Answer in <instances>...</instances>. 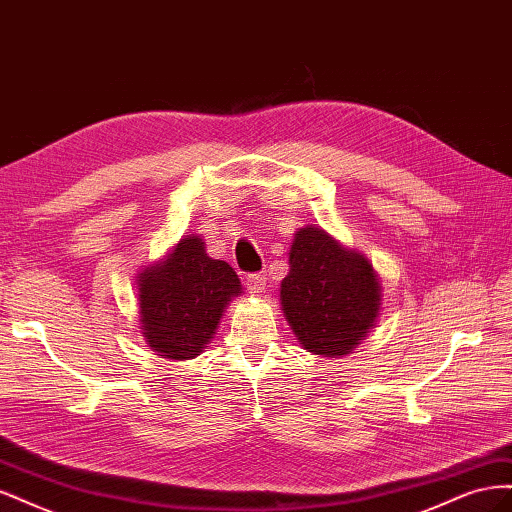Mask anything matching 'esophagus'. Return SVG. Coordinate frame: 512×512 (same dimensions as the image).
<instances>
[{"label":"esophagus","mask_w":512,"mask_h":512,"mask_svg":"<svg viewBox=\"0 0 512 512\" xmlns=\"http://www.w3.org/2000/svg\"><path fill=\"white\" fill-rule=\"evenodd\" d=\"M245 286H247V290H250L252 294L265 292V288H267V277L262 275V273H252V275H247Z\"/></svg>","instance_id":"34e87169"}]
</instances>
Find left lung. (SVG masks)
I'll return each instance as SVG.
<instances>
[{
	"mask_svg": "<svg viewBox=\"0 0 512 512\" xmlns=\"http://www.w3.org/2000/svg\"><path fill=\"white\" fill-rule=\"evenodd\" d=\"M280 305L299 344L312 354H350L376 327L380 275L371 260L309 224L294 232Z\"/></svg>",
	"mask_w": 512,
	"mask_h": 512,
	"instance_id": "1",
	"label": "left lung"
}]
</instances>
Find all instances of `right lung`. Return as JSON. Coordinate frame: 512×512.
<instances>
[{"instance_id":"1","label":"right lung","mask_w":512,"mask_h":512,"mask_svg":"<svg viewBox=\"0 0 512 512\" xmlns=\"http://www.w3.org/2000/svg\"><path fill=\"white\" fill-rule=\"evenodd\" d=\"M241 290L235 269L211 258L203 237L185 235L164 258L138 271V329L162 359H194L207 348Z\"/></svg>"}]
</instances>
